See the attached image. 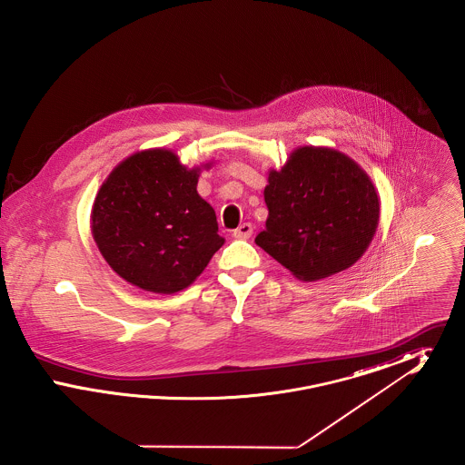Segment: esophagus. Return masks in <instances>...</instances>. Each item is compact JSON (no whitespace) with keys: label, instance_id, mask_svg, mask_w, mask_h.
Masks as SVG:
<instances>
[{"label":"esophagus","instance_id":"1","mask_svg":"<svg viewBox=\"0 0 465 465\" xmlns=\"http://www.w3.org/2000/svg\"><path fill=\"white\" fill-rule=\"evenodd\" d=\"M252 235V224L251 223H242L235 232H233V237L239 239V241H245Z\"/></svg>","mask_w":465,"mask_h":465}]
</instances>
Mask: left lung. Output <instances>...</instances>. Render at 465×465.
Returning a JSON list of instances; mask_svg holds the SVG:
<instances>
[{"label": "left lung", "instance_id": "8db88e82", "mask_svg": "<svg viewBox=\"0 0 465 465\" xmlns=\"http://www.w3.org/2000/svg\"><path fill=\"white\" fill-rule=\"evenodd\" d=\"M265 230L256 243L303 282L357 263L375 237L380 195L354 158L330 146H300L268 171Z\"/></svg>", "mask_w": 465, "mask_h": 465}]
</instances>
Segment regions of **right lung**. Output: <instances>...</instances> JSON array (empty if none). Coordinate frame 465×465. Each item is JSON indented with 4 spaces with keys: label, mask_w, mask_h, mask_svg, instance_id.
Segmentation results:
<instances>
[{
    "label": "right lung",
    "mask_w": 465,
    "mask_h": 465,
    "mask_svg": "<svg viewBox=\"0 0 465 465\" xmlns=\"http://www.w3.org/2000/svg\"><path fill=\"white\" fill-rule=\"evenodd\" d=\"M176 152L148 148L124 158L101 184L90 230L111 270L143 291L192 286L222 247L216 213L197 192L200 173Z\"/></svg>",
    "instance_id": "obj_1"
}]
</instances>
